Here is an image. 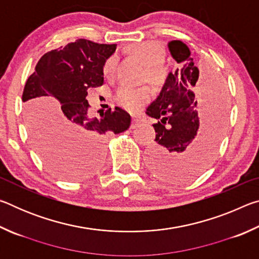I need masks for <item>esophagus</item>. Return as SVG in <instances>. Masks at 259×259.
I'll return each mask as SVG.
<instances>
[{
	"label": "esophagus",
	"instance_id": "1",
	"mask_svg": "<svg viewBox=\"0 0 259 259\" xmlns=\"http://www.w3.org/2000/svg\"><path fill=\"white\" fill-rule=\"evenodd\" d=\"M139 120L138 119H133V122H131V125H130V128L131 129H135V128H137V126L139 125Z\"/></svg>",
	"mask_w": 259,
	"mask_h": 259
}]
</instances>
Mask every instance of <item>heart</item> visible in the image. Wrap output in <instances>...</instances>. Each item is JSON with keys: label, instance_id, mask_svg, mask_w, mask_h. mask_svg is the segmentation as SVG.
Instances as JSON below:
<instances>
[{"label": "heart", "instance_id": "heart-1", "mask_svg": "<svg viewBox=\"0 0 259 259\" xmlns=\"http://www.w3.org/2000/svg\"><path fill=\"white\" fill-rule=\"evenodd\" d=\"M133 54L145 63L148 66V78L154 84H162L164 81V72L159 64L163 60V49L155 42L136 43L131 47ZM117 63L116 55L109 56L103 65V73L105 76H112L115 73ZM152 94L147 88L133 89L129 87H121L115 94L116 103L122 108L130 113H137L150 103Z\"/></svg>", "mask_w": 259, "mask_h": 259}]
</instances>
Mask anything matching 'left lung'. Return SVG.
<instances>
[{"instance_id": "8db88e82", "label": "left lung", "mask_w": 259, "mask_h": 259, "mask_svg": "<svg viewBox=\"0 0 259 259\" xmlns=\"http://www.w3.org/2000/svg\"><path fill=\"white\" fill-rule=\"evenodd\" d=\"M168 48L181 68L169 73L159 97L146 111L159 120L153 124L156 136L147 163L159 177L182 183L198 177L212 161L225 129L227 102L222 81L208 77L202 83L204 102L199 109L194 93L201 77L191 51L178 40L170 41Z\"/></svg>"}]
</instances>
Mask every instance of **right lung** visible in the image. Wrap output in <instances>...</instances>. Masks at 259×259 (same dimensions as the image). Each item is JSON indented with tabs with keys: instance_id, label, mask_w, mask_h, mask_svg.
Masks as SVG:
<instances>
[{
	"instance_id": "obj_1",
	"label": "right lung",
	"mask_w": 259,
	"mask_h": 259,
	"mask_svg": "<svg viewBox=\"0 0 259 259\" xmlns=\"http://www.w3.org/2000/svg\"><path fill=\"white\" fill-rule=\"evenodd\" d=\"M115 49L116 45L78 38L43 55L26 81L23 102L33 145L61 178L94 174L106 139L130 126V115L120 107L88 116V89L103 85V65Z\"/></svg>"
}]
</instances>
